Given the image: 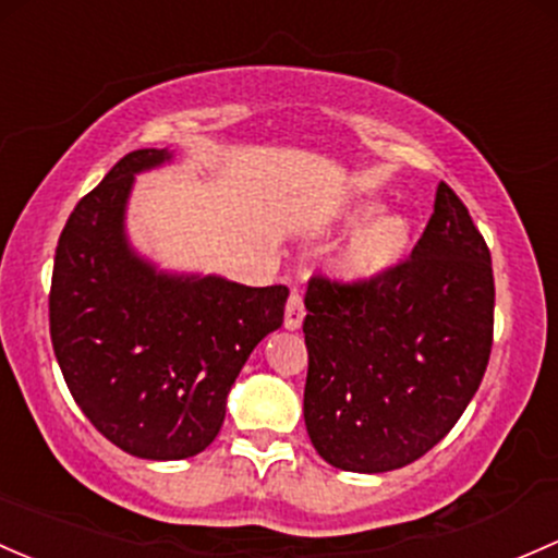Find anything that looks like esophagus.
Here are the masks:
<instances>
[{"label": "esophagus", "mask_w": 558, "mask_h": 558, "mask_svg": "<svg viewBox=\"0 0 558 558\" xmlns=\"http://www.w3.org/2000/svg\"><path fill=\"white\" fill-rule=\"evenodd\" d=\"M302 320H304V304H302V296L296 294H291L289 296V302H286V328H289V331H296L299 326H302Z\"/></svg>", "instance_id": "1"}]
</instances>
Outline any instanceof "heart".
I'll return each instance as SVG.
<instances>
[{"mask_svg": "<svg viewBox=\"0 0 558 558\" xmlns=\"http://www.w3.org/2000/svg\"><path fill=\"white\" fill-rule=\"evenodd\" d=\"M379 203H357L350 219H368L377 214ZM412 240V221L401 214H379L353 232L342 251V269L350 275H374L401 262Z\"/></svg>", "mask_w": 558, "mask_h": 558, "instance_id": "heart-1", "label": "heart"}]
</instances>
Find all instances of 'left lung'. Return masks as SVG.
<instances>
[{"label": "left lung", "instance_id": "obj_1", "mask_svg": "<svg viewBox=\"0 0 558 558\" xmlns=\"http://www.w3.org/2000/svg\"><path fill=\"white\" fill-rule=\"evenodd\" d=\"M304 425L339 471L420 460L484 379L495 326L492 256L447 184L412 256L357 283L310 278Z\"/></svg>", "mask_w": 558, "mask_h": 558}]
</instances>
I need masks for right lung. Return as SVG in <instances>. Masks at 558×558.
<instances>
[{"mask_svg":"<svg viewBox=\"0 0 558 558\" xmlns=\"http://www.w3.org/2000/svg\"><path fill=\"white\" fill-rule=\"evenodd\" d=\"M171 160L168 149L122 157L72 210L52 264L50 339L69 392L141 460L195 457L219 436L240 368L289 299L286 286L166 272L133 248V181Z\"/></svg>","mask_w":558,"mask_h":558,"instance_id":"right-lung-1","label":"right lung"}]
</instances>
